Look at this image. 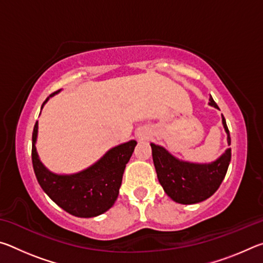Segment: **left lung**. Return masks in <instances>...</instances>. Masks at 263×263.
<instances>
[{
	"mask_svg": "<svg viewBox=\"0 0 263 263\" xmlns=\"http://www.w3.org/2000/svg\"><path fill=\"white\" fill-rule=\"evenodd\" d=\"M209 105L219 109L210 95ZM221 123L228 135V144L231 138L224 116ZM152 157L158 180L169 197L180 204H196L205 201L216 193L228 172L231 161V148H226L219 158L208 163L190 162L180 160L160 145L151 142Z\"/></svg>",
	"mask_w": 263,
	"mask_h": 263,
	"instance_id": "1",
	"label": "left lung"
}]
</instances>
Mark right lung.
<instances>
[{
  "label": "right lung",
  "mask_w": 263,
  "mask_h": 263,
  "mask_svg": "<svg viewBox=\"0 0 263 263\" xmlns=\"http://www.w3.org/2000/svg\"><path fill=\"white\" fill-rule=\"evenodd\" d=\"M60 90L53 92L42 105ZM38 122L32 133V164L42 189L57 205L80 218L100 216L114 205L118 197L124 169L137 145L130 140L110 148L91 166L74 174H57L44 166L35 148Z\"/></svg>",
  "instance_id": "1"
}]
</instances>
